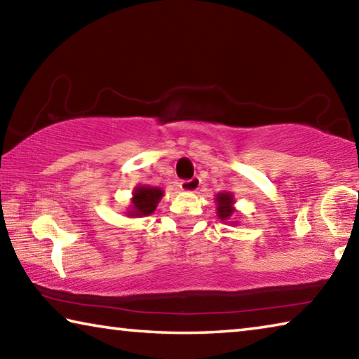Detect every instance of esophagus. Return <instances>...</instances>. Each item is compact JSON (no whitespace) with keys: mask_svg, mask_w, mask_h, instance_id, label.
<instances>
[{"mask_svg":"<svg viewBox=\"0 0 359 359\" xmlns=\"http://www.w3.org/2000/svg\"><path fill=\"white\" fill-rule=\"evenodd\" d=\"M180 188L184 191H196L199 188V179L193 177L190 180H182L180 182Z\"/></svg>","mask_w":359,"mask_h":359,"instance_id":"34e87169","label":"esophagus"}]
</instances>
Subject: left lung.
Masks as SVG:
<instances>
[{
  "instance_id": "8db88e82",
  "label": "left lung",
  "mask_w": 359,
  "mask_h": 359,
  "mask_svg": "<svg viewBox=\"0 0 359 359\" xmlns=\"http://www.w3.org/2000/svg\"><path fill=\"white\" fill-rule=\"evenodd\" d=\"M233 194L229 193H220L217 194V214L222 220H228V218L233 215Z\"/></svg>"
}]
</instances>
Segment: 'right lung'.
I'll list each match as a JSON object with an SVG mask.
<instances>
[{
    "instance_id": "add662e5",
    "label": "right lung",
    "mask_w": 359,
    "mask_h": 359,
    "mask_svg": "<svg viewBox=\"0 0 359 359\" xmlns=\"http://www.w3.org/2000/svg\"><path fill=\"white\" fill-rule=\"evenodd\" d=\"M163 196V191L160 188H150V187H137L133 194V215H150L155 210L158 201Z\"/></svg>"
}]
</instances>
